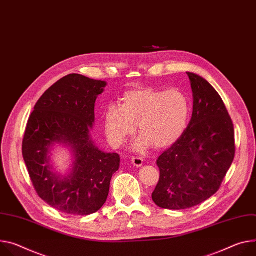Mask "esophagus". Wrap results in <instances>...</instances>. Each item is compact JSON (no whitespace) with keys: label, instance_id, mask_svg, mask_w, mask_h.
Listing matches in <instances>:
<instances>
[{"label":"esophagus","instance_id":"esophagus-1","mask_svg":"<svg viewBox=\"0 0 256 256\" xmlns=\"http://www.w3.org/2000/svg\"><path fill=\"white\" fill-rule=\"evenodd\" d=\"M132 164H134V166H136V168H140V166H143V162H144V160H143V158H142V157L134 156V157H132Z\"/></svg>","mask_w":256,"mask_h":256}]
</instances>
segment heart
I'll return each instance as SVG.
<instances>
[{"mask_svg": "<svg viewBox=\"0 0 256 256\" xmlns=\"http://www.w3.org/2000/svg\"><path fill=\"white\" fill-rule=\"evenodd\" d=\"M190 101L182 92L143 88L126 92L122 105H109L104 113V126L108 140L115 146L134 134L138 126L142 136L136 148L151 144L164 149L174 145L187 128Z\"/></svg>", "mask_w": 256, "mask_h": 256, "instance_id": "obj_1", "label": "heart"}]
</instances>
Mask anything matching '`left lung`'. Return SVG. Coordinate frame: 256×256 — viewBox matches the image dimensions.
I'll use <instances>...</instances> for the list:
<instances>
[{"instance_id": "8db88e82", "label": "left lung", "mask_w": 256, "mask_h": 256, "mask_svg": "<svg viewBox=\"0 0 256 256\" xmlns=\"http://www.w3.org/2000/svg\"><path fill=\"white\" fill-rule=\"evenodd\" d=\"M192 118L178 140L157 159L160 176L152 199L160 208L187 209L216 194L235 158L234 124L214 86L187 72Z\"/></svg>"}]
</instances>
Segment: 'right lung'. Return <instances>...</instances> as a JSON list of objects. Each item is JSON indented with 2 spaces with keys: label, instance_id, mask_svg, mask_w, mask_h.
<instances>
[{
  "label": "right lung",
  "instance_id": "obj_1",
  "mask_svg": "<svg viewBox=\"0 0 256 256\" xmlns=\"http://www.w3.org/2000/svg\"><path fill=\"white\" fill-rule=\"evenodd\" d=\"M105 82L72 74L46 90L30 115L22 155L36 194L67 214H95L107 200L111 178L120 168L118 153H104L90 138L95 102ZM55 142L73 147L74 172L62 179L51 170L48 146Z\"/></svg>",
  "mask_w": 256,
  "mask_h": 256
}]
</instances>
